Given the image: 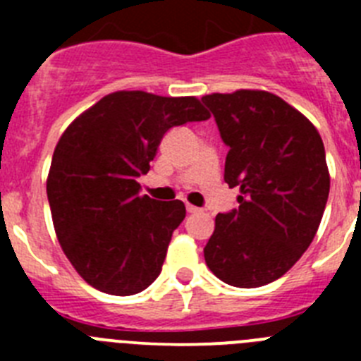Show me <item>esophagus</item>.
I'll return each mask as SVG.
<instances>
[{
  "mask_svg": "<svg viewBox=\"0 0 361 361\" xmlns=\"http://www.w3.org/2000/svg\"><path fill=\"white\" fill-rule=\"evenodd\" d=\"M186 212H188V213H199L200 208H197V206H191V204H188V206H186Z\"/></svg>",
  "mask_w": 361,
  "mask_h": 361,
  "instance_id": "obj_1",
  "label": "esophagus"
}]
</instances>
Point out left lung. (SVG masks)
<instances>
[{
  "instance_id": "left-lung-1",
  "label": "left lung",
  "mask_w": 361,
  "mask_h": 361,
  "mask_svg": "<svg viewBox=\"0 0 361 361\" xmlns=\"http://www.w3.org/2000/svg\"><path fill=\"white\" fill-rule=\"evenodd\" d=\"M229 152L224 180L238 208L219 213L204 247L213 275L235 288L275 282L307 250L320 226L329 170L318 130L264 90L204 95Z\"/></svg>"
}]
</instances>
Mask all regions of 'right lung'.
Masks as SVG:
<instances>
[{
	"mask_svg": "<svg viewBox=\"0 0 361 361\" xmlns=\"http://www.w3.org/2000/svg\"><path fill=\"white\" fill-rule=\"evenodd\" d=\"M206 119L197 97L132 90L104 95L65 130L47 195L59 244L92 288L130 296L161 275L186 208L141 197L137 178L149 171L168 130Z\"/></svg>",
	"mask_w": 361,
	"mask_h": 361,
	"instance_id": "add662e5",
	"label": "right lung"
}]
</instances>
